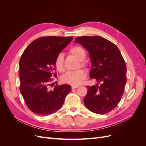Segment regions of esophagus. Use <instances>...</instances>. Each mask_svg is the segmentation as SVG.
Returning <instances> with one entry per match:
<instances>
[{
  "label": "esophagus",
  "mask_w": 146,
  "mask_h": 146,
  "mask_svg": "<svg viewBox=\"0 0 146 146\" xmlns=\"http://www.w3.org/2000/svg\"><path fill=\"white\" fill-rule=\"evenodd\" d=\"M78 86H77V85H73V86H72V90H74V89H76V88H78Z\"/></svg>",
  "instance_id": "esophagus-1"
}]
</instances>
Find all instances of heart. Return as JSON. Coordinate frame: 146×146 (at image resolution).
<instances>
[{
	"mask_svg": "<svg viewBox=\"0 0 146 146\" xmlns=\"http://www.w3.org/2000/svg\"><path fill=\"white\" fill-rule=\"evenodd\" d=\"M69 52L70 54L76 56L79 61H81V66L85 65L82 61L85 60L86 52L82 47H73L70 48ZM55 65L58 71H64V56L62 54H59L56 56ZM86 76V72L83 69H79L78 70H75V71H68L62 76V80L64 83L70 84V85H78L81 84L85 80Z\"/></svg>",
	"mask_w": 146,
	"mask_h": 146,
	"instance_id": "obj_1",
	"label": "heart"
}]
</instances>
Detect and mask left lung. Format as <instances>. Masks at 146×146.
<instances>
[{"label": "left lung", "mask_w": 146, "mask_h": 146, "mask_svg": "<svg viewBox=\"0 0 146 146\" xmlns=\"http://www.w3.org/2000/svg\"><path fill=\"white\" fill-rule=\"evenodd\" d=\"M75 42L89 52L91 67L90 77L100 86H87L84 104L91 111L99 114L109 113L115 108L122 96L127 82V67L118 47L99 36L78 37Z\"/></svg>", "instance_id": "left-lung-1"}]
</instances>
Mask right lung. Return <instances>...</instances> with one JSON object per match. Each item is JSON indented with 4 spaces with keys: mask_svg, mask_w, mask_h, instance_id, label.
Masks as SVG:
<instances>
[{
    "mask_svg": "<svg viewBox=\"0 0 146 146\" xmlns=\"http://www.w3.org/2000/svg\"><path fill=\"white\" fill-rule=\"evenodd\" d=\"M72 39V36L39 38L24 51L19 61L20 91L32 112L42 116L55 113L71 91V86L66 84L55 86L53 90L48 89V85L52 75L56 76L54 74L56 56Z\"/></svg>",
    "mask_w": 146,
    "mask_h": 146,
    "instance_id": "1",
    "label": "right lung"
}]
</instances>
